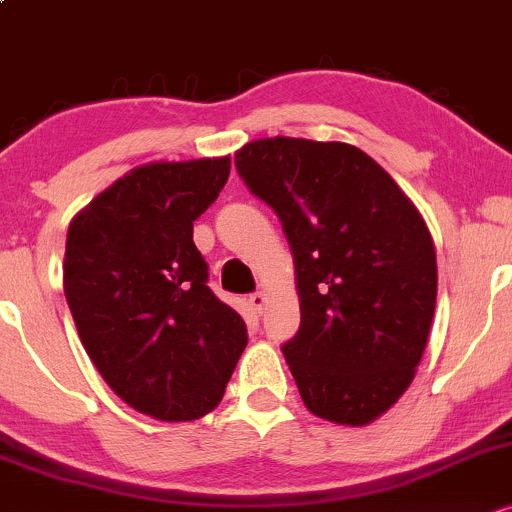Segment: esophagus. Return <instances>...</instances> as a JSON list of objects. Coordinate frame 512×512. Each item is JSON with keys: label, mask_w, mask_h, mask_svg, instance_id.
I'll use <instances>...</instances> for the list:
<instances>
[{"label": "esophagus", "mask_w": 512, "mask_h": 512, "mask_svg": "<svg viewBox=\"0 0 512 512\" xmlns=\"http://www.w3.org/2000/svg\"><path fill=\"white\" fill-rule=\"evenodd\" d=\"M249 304L254 312L261 314L263 312V304H266V295L263 292H254V295H249Z\"/></svg>", "instance_id": "esophagus-1"}]
</instances>
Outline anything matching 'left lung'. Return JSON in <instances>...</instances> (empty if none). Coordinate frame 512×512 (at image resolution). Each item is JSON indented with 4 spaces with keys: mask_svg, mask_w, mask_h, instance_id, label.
<instances>
[{
    "mask_svg": "<svg viewBox=\"0 0 512 512\" xmlns=\"http://www.w3.org/2000/svg\"><path fill=\"white\" fill-rule=\"evenodd\" d=\"M234 164L280 217L295 258L302 319L283 355L304 406L367 426L409 389L426 350L438 295L426 220L346 142L263 137Z\"/></svg>",
    "mask_w": 512,
    "mask_h": 512,
    "instance_id": "1",
    "label": "left lung"
}]
</instances>
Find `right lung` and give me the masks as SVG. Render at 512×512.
I'll list each match as a JSON object with an SVG mask.
<instances>
[{"instance_id": "obj_1", "label": "right lung", "mask_w": 512, "mask_h": 512, "mask_svg": "<svg viewBox=\"0 0 512 512\" xmlns=\"http://www.w3.org/2000/svg\"><path fill=\"white\" fill-rule=\"evenodd\" d=\"M229 157L128 171L72 217L62 283L82 346L108 387L157 421L215 409L244 353V319L208 287L193 222Z\"/></svg>"}]
</instances>
